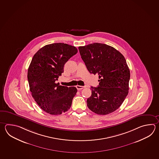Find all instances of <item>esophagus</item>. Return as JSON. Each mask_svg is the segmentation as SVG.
Returning <instances> with one entry per match:
<instances>
[{"label": "esophagus", "instance_id": "1", "mask_svg": "<svg viewBox=\"0 0 159 159\" xmlns=\"http://www.w3.org/2000/svg\"><path fill=\"white\" fill-rule=\"evenodd\" d=\"M76 87L78 90H81L82 89L84 88V86H81V85H76Z\"/></svg>", "mask_w": 159, "mask_h": 159}]
</instances>
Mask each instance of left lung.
<instances>
[{"instance_id": "1", "label": "left lung", "mask_w": 159, "mask_h": 159, "mask_svg": "<svg viewBox=\"0 0 159 159\" xmlns=\"http://www.w3.org/2000/svg\"><path fill=\"white\" fill-rule=\"evenodd\" d=\"M79 50L88 71L98 75L100 79L98 87L91 88L88 107L100 115L116 111L129 89L130 70L125 57L113 47L101 43L79 46Z\"/></svg>"}]
</instances>
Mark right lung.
I'll use <instances>...</instances> for the list:
<instances>
[{
    "label": "right lung",
    "mask_w": 159,
    "mask_h": 159,
    "mask_svg": "<svg viewBox=\"0 0 159 159\" xmlns=\"http://www.w3.org/2000/svg\"><path fill=\"white\" fill-rule=\"evenodd\" d=\"M78 52L76 47L63 43L47 45L33 57L28 70L30 91L42 110L52 115L68 111L77 93L75 87H67L57 83L64 72V65Z\"/></svg>",
    "instance_id": "1"
}]
</instances>
